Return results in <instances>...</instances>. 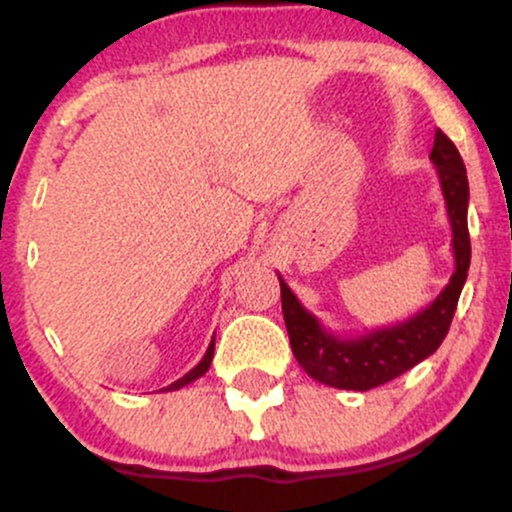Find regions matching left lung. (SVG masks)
<instances>
[{
  "instance_id": "1",
  "label": "left lung",
  "mask_w": 512,
  "mask_h": 512,
  "mask_svg": "<svg viewBox=\"0 0 512 512\" xmlns=\"http://www.w3.org/2000/svg\"><path fill=\"white\" fill-rule=\"evenodd\" d=\"M431 161L436 166L440 192H443L445 209H448L452 257H455V272H452L448 286L436 296V301L397 325L356 334V337H339V334L325 330L322 322L303 308L284 276L276 274L293 356L317 383L339 387V390H373V387L390 383L397 375L407 373L409 368L424 361L443 344L457 301H460L462 286L467 281L469 260H472L467 231L469 182L460 151L440 129L433 139Z\"/></svg>"
}]
</instances>
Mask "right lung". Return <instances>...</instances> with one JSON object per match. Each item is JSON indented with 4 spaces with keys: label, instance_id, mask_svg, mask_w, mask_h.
<instances>
[{
    "label": "right lung",
    "instance_id": "right-lung-1",
    "mask_svg": "<svg viewBox=\"0 0 512 512\" xmlns=\"http://www.w3.org/2000/svg\"><path fill=\"white\" fill-rule=\"evenodd\" d=\"M211 358H214V339H211V344H209L207 354H204V358H202V361H199V363H197V366L190 370V373H187V375H182V378H180V380H175V383H173V385H168V387H166V392L180 390V387H185V385L195 383V380H197V378H202V375H204V373H207V370H209V366H211Z\"/></svg>",
    "mask_w": 512,
    "mask_h": 512
}]
</instances>
